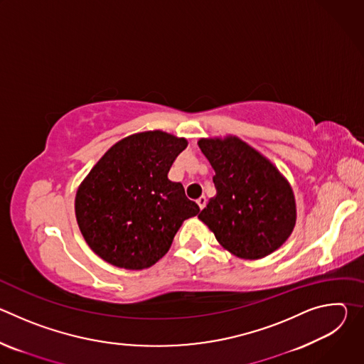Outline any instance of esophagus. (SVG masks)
Listing matches in <instances>:
<instances>
[{
    "mask_svg": "<svg viewBox=\"0 0 364 364\" xmlns=\"http://www.w3.org/2000/svg\"><path fill=\"white\" fill-rule=\"evenodd\" d=\"M197 204H198V207H200V210H203L204 209V207H205V203H207V198L204 197V196H200L197 200Z\"/></svg>",
    "mask_w": 364,
    "mask_h": 364,
    "instance_id": "1",
    "label": "esophagus"
}]
</instances>
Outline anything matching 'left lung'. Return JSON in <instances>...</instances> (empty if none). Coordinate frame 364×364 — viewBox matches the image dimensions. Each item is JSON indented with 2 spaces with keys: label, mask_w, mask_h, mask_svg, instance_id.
Here are the masks:
<instances>
[{
  "label": "left lung",
  "mask_w": 364,
  "mask_h": 364,
  "mask_svg": "<svg viewBox=\"0 0 364 364\" xmlns=\"http://www.w3.org/2000/svg\"><path fill=\"white\" fill-rule=\"evenodd\" d=\"M197 144L216 173V196L198 219L240 259L256 261L279 249L296 222L295 196L288 180L261 152L235 135L201 138Z\"/></svg>",
  "instance_id": "1"
}]
</instances>
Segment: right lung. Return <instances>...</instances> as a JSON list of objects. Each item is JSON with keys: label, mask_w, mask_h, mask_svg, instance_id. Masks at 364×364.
Here are the masks:
<instances>
[{"label": "right lung", "mask_w": 364, "mask_h": 364, "mask_svg": "<svg viewBox=\"0 0 364 364\" xmlns=\"http://www.w3.org/2000/svg\"><path fill=\"white\" fill-rule=\"evenodd\" d=\"M186 138L160 129L114 144L80 183L75 213L89 247L108 264L139 271L168 252L173 239L200 207L181 183L168 180Z\"/></svg>", "instance_id": "obj_1"}]
</instances>
